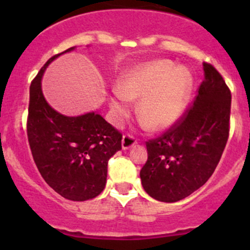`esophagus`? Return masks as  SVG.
Masks as SVG:
<instances>
[{
  "label": "esophagus",
  "instance_id": "1",
  "mask_svg": "<svg viewBox=\"0 0 250 250\" xmlns=\"http://www.w3.org/2000/svg\"><path fill=\"white\" fill-rule=\"evenodd\" d=\"M135 144H137V139H135L133 135H130V134L123 135V138H122V148L123 150L130 148L132 146H134Z\"/></svg>",
  "mask_w": 250,
  "mask_h": 250
}]
</instances>
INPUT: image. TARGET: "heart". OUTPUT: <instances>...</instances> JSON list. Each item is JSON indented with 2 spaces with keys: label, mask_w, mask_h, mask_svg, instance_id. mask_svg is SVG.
<instances>
[{
  "label": "heart",
  "mask_w": 250,
  "mask_h": 250,
  "mask_svg": "<svg viewBox=\"0 0 250 250\" xmlns=\"http://www.w3.org/2000/svg\"><path fill=\"white\" fill-rule=\"evenodd\" d=\"M192 87L191 74L172 62L139 64L122 75L110 109L118 121L128 112V100H139L138 115L152 129L165 130L180 118Z\"/></svg>",
  "instance_id": "obj_1"
}]
</instances>
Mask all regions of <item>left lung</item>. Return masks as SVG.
Returning <instances> with one entry per match:
<instances>
[{"instance_id": "1", "label": "left lung", "mask_w": 250, "mask_h": 250, "mask_svg": "<svg viewBox=\"0 0 250 250\" xmlns=\"http://www.w3.org/2000/svg\"><path fill=\"white\" fill-rule=\"evenodd\" d=\"M204 81L193 104L156 139L146 141L143 188L161 202H176L203 186L215 170L230 132L231 92L213 65L203 62Z\"/></svg>"}]
</instances>
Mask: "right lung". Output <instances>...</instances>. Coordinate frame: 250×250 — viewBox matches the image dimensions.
I'll return each instance as SVG.
<instances>
[{"mask_svg":"<svg viewBox=\"0 0 250 250\" xmlns=\"http://www.w3.org/2000/svg\"><path fill=\"white\" fill-rule=\"evenodd\" d=\"M50 58L30 85L27 139L32 157L44 181L64 198L87 201L104 190L107 162L122 148V134L98 112L69 117L46 102L41 80Z\"/></svg>","mask_w":250,"mask_h":250,"instance_id":"add662e5","label":"right lung"}]
</instances>
